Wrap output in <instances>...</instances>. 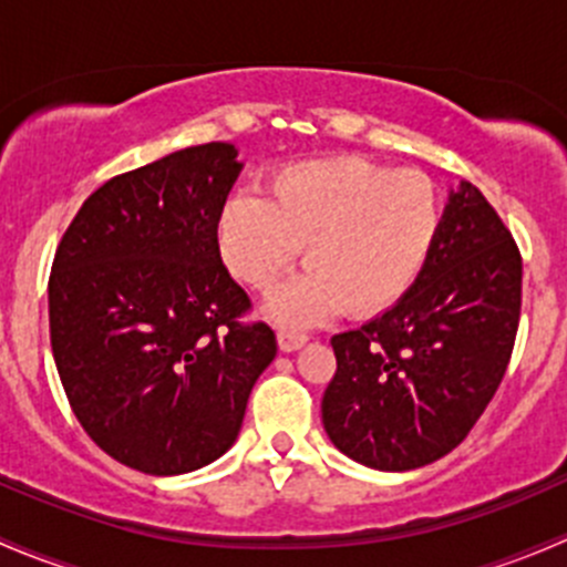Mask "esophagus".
<instances>
[{"mask_svg": "<svg viewBox=\"0 0 567 567\" xmlns=\"http://www.w3.org/2000/svg\"><path fill=\"white\" fill-rule=\"evenodd\" d=\"M307 340H310V334H307V331H296V329H279L277 331V342L282 351H296V348L305 346Z\"/></svg>", "mask_w": 567, "mask_h": 567, "instance_id": "1", "label": "esophagus"}]
</instances>
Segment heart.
Here are the masks:
<instances>
[{
	"label": "heart",
	"mask_w": 567,
	"mask_h": 567,
	"mask_svg": "<svg viewBox=\"0 0 567 567\" xmlns=\"http://www.w3.org/2000/svg\"><path fill=\"white\" fill-rule=\"evenodd\" d=\"M442 221L444 197L431 175L357 156L318 158L279 169L266 197L227 199L216 247L233 277L266 293L305 244L307 268L274 296V318L312 320L342 305L373 316L414 288Z\"/></svg>",
	"instance_id": "heart-1"
}]
</instances>
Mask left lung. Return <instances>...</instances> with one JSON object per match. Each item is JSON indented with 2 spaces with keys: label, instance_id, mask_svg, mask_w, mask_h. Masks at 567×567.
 <instances>
[{
  "label": "left lung",
  "instance_id": "obj_1",
  "mask_svg": "<svg viewBox=\"0 0 567 567\" xmlns=\"http://www.w3.org/2000/svg\"><path fill=\"white\" fill-rule=\"evenodd\" d=\"M522 318V251L477 186L450 194L414 288L362 329L331 337L323 427L384 472L455 450L499 390Z\"/></svg>",
  "mask_w": 567,
  "mask_h": 567
}]
</instances>
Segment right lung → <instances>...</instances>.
Wrapping results in <instances>:
<instances>
[{
	"label": "right lung",
	"instance_id": "1",
	"mask_svg": "<svg viewBox=\"0 0 567 567\" xmlns=\"http://www.w3.org/2000/svg\"><path fill=\"white\" fill-rule=\"evenodd\" d=\"M236 156L208 142L114 175L54 251L49 329L68 403L136 472H194L227 453L277 357L216 247Z\"/></svg>",
	"mask_w": 567,
	"mask_h": 567
}]
</instances>
